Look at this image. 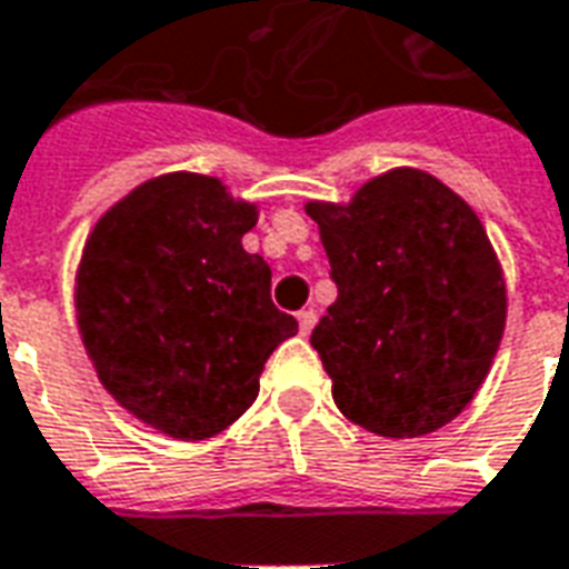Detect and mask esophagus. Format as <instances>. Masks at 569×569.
I'll return each mask as SVG.
<instances>
[{
    "label": "esophagus",
    "mask_w": 569,
    "mask_h": 569,
    "mask_svg": "<svg viewBox=\"0 0 569 569\" xmlns=\"http://www.w3.org/2000/svg\"><path fill=\"white\" fill-rule=\"evenodd\" d=\"M313 326H317V313L313 310H301L298 313V329H301V335L313 332Z\"/></svg>",
    "instance_id": "esophagus-1"
}]
</instances>
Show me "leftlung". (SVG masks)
Segmentation results:
<instances>
[{
    "label": "left lung",
    "instance_id": "left-lung-1",
    "mask_svg": "<svg viewBox=\"0 0 569 569\" xmlns=\"http://www.w3.org/2000/svg\"><path fill=\"white\" fill-rule=\"evenodd\" d=\"M338 286L310 345L347 420L387 439L451 423L488 378L506 280L485 224L436 176H375L350 203L310 200Z\"/></svg>",
    "mask_w": 569,
    "mask_h": 569
}]
</instances>
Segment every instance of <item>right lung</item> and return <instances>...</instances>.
Masks as SVG:
<instances>
[{
  "label": "right lung",
  "instance_id": "1",
  "mask_svg": "<svg viewBox=\"0 0 569 569\" xmlns=\"http://www.w3.org/2000/svg\"><path fill=\"white\" fill-rule=\"evenodd\" d=\"M259 222L219 179L167 173L93 224L76 313L97 378L133 418L212 439L259 396L264 362L298 332L273 308L271 268L240 237Z\"/></svg>",
  "mask_w": 569,
  "mask_h": 569
}]
</instances>
